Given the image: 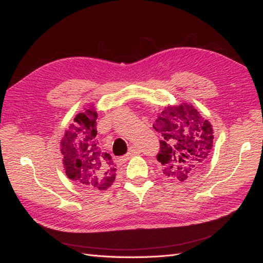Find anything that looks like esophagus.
Listing matches in <instances>:
<instances>
[{
    "instance_id": "1",
    "label": "esophagus",
    "mask_w": 263,
    "mask_h": 263,
    "mask_svg": "<svg viewBox=\"0 0 263 263\" xmlns=\"http://www.w3.org/2000/svg\"><path fill=\"white\" fill-rule=\"evenodd\" d=\"M138 154H140V150H139L137 147H132L130 152H128V154L126 155V157H125V158H126V159H128V158L133 157V156H137Z\"/></svg>"
}]
</instances>
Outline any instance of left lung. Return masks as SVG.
Masks as SVG:
<instances>
[{"label": "left lung", "mask_w": 263, "mask_h": 263, "mask_svg": "<svg viewBox=\"0 0 263 263\" xmlns=\"http://www.w3.org/2000/svg\"><path fill=\"white\" fill-rule=\"evenodd\" d=\"M153 126L163 137L157 160L165 176L184 182L204 168L211 155L214 128L192 104L165 106Z\"/></svg>", "instance_id": "obj_1"}]
</instances>
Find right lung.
Instances as JSON below:
<instances>
[{"label":"right lung","mask_w":263,"mask_h":263,"mask_svg":"<svg viewBox=\"0 0 263 263\" xmlns=\"http://www.w3.org/2000/svg\"><path fill=\"white\" fill-rule=\"evenodd\" d=\"M97 111L87 105L65 128L60 142L63 167L70 180L87 190L105 191L115 181L116 165L100 148L97 138Z\"/></svg>","instance_id":"add662e5"}]
</instances>
